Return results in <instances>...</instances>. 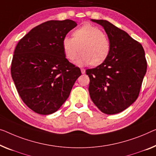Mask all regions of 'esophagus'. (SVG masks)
<instances>
[{
  "instance_id": "esophagus-1",
  "label": "esophagus",
  "mask_w": 156,
  "mask_h": 156,
  "mask_svg": "<svg viewBox=\"0 0 156 156\" xmlns=\"http://www.w3.org/2000/svg\"><path fill=\"white\" fill-rule=\"evenodd\" d=\"M80 70H81V73H82L83 74L85 73V69H81Z\"/></svg>"
}]
</instances>
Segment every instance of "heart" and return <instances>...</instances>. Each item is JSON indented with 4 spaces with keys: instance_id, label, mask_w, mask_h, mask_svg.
<instances>
[{
    "instance_id": "b5f03b06",
    "label": "heart",
    "mask_w": 156,
    "mask_h": 156,
    "mask_svg": "<svg viewBox=\"0 0 156 156\" xmlns=\"http://www.w3.org/2000/svg\"><path fill=\"white\" fill-rule=\"evenodd\" d=\"M72 36L73 38L65 36L62 40V48L69 61H73L80 50L81 54L76 64L80 66H98L108 58L111 52L110 41L99 27L85 24L76 29Z\"/></svg>"
}]
</instances>
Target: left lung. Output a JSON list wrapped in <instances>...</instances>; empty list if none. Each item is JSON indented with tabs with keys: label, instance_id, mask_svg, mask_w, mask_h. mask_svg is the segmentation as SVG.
I'll return each instance as SVG.
<instances>
[{
	"label": "left lung",
	"instance_id": "obj_1",
	"mask_svg": "<svg viewBox=\"0 0 156 156\" xmlns=\"http://www.w3.org/2000/svg\"><path fill=\"white\" fill-rule=\"evenodd\" d=\"M104 27L111 43L105 62L87 69L90 98L106 114H116L132 105L139 96L147 62L142 45L106 20H91Z\"/></svg>",
	"mask_w": 156,
	"mask_h": 156
}]
</instances>
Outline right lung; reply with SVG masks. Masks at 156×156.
<instances>
[{
	"mask_svg": "<svg viewBox=\"0 0 156 156\" xmlns=\"http://www.w3.org/2000/svg\"><path fill=\"white\" fill-rule=\"evenodd\" d=\"M76 26L71 20L48 21L32 29L16 46L12 78L22 101L38 114L56 112L81 75L62 48L63 38Z\"/></svg>",
	"mask_w": 156,
	"mask_h": 156,
	"instance_id": "1",
	"label": "right lung"
}]
</instances>
